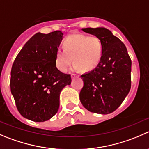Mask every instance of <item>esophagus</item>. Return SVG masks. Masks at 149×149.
I'll return each instance as SVG.
<instances>
[{"label": "esophagus", "mask_w": 149, "mask_h": 149, "mask_svg": "<svg viewBox=\"0 0 149 149\" xmlns=\"http://www.w3.org/2000/svg\"><path fill=\"white\" fill-rule=\"evenodd\" d=\"M76 74H75V73H72L71 74V78L72 79H74L75 77H76Z\"/></svg>", "instance_id": "34e87169"}]
</instances>
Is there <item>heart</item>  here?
<instances>
[{"mask_svg":"<svg viewBox=\"0 0 149 149\" xmlns=\"http://www.w3.org/2000/svg\"><path fill=\"white\" fill-rule=\"evenodd\" d=\"M63 50H57L55 63L57 68L66 72L73 62L74 68H81L84 71L95 69L100 62L102 56V41L97 36L84 34H73L65 38L63 42Z\"/></svg>","mask_w":149,"mask_h":149,"instance_id":"b5f03b06","label":"heart"}]
</instances>
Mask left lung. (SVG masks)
Here are the masks:
<instances>
[{
  "instance_id": "1",
  "label": "left lung",
  "mask_w": 149,
  "mask_h": 149,
  "mask_svg": "<svg viewBox=\"0 0 149 149\" xmlns=\"http://www.w3.org/2000/svg\"><path fill=\"white\" fill-rule=\"evenodd\" d=\"M102 41L103 51L98 65L81 75V102L90 112L108 114L116 111L131 88L132 61L120 39L105 27L82 28Z\"/></svg>"
}]
</instances>
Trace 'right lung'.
<instances>
[{
  "instance_id": "1",
  "label": "right lung",
  "mask_w": 149,
  "mask_h": 149,
  "mask_svg": "<svg viewBox=\"0 0 149 149\" xmlns=\"http://www.w3.org/2000/svg\"><path fill=\"white\" fill-rule=\"evenodd\" d=\"M63 36L60 30L37 33L12 65L10 87L16 106L23 117L33 122H45L57 113L60 92L71 83L70 75L60 71L55 63Z\"/></svg>"
}]
</instances>
